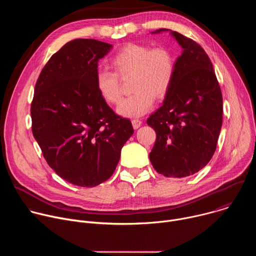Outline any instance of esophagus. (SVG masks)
<instances>
[{
    "label": "esophagus",
    "mask_w": 256,
    "mask_h": 256,
    "mask_svg": "<svg viewBox=\"0 0 256 256\" xmlns=\"http://www.w3.org/2000/svg\"><path fill=\"white\" fill-rule=\"evenodd\" d=\"M132 126H134V130H136V128H138L140 126V124H142V122H140V120H136V118H134V120H132Z\"/></svg>",
    "instance_id": "esophagus-1"
}]
</instances>
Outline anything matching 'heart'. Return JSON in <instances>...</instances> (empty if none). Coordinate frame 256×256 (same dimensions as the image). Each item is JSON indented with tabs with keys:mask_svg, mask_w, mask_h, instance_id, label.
<instances>
[{
	"mask_svg": "<svg viewBox=\"0 0 256 256\" xmlns=\"http://www.w3.org/2000/svg\"><path fill=\"white\" fill-rule=\"evenodd\" d=\"M114 72L100 70L96 74V88L110 104H118L122 97V81L130 79V96L122 101L118 112L128 118L142 116L149 112L155 98L163 100L170 92L176 70L173 52L164 46L151 48L144 44H126L110 58Z\"/></svg>",
	"mask_w": 256,
	"mask_h": 256,
	"instance_id": "obj_1",
	"label": "heart"
}]
</instances>
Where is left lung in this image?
Instances as JSON below:
<instances>
[{"label":"left lung","instance_id":"8db88e82","mask_svg":"<svg viewBox=\"0 0 256 256\" xmlns=\"http://www.w3.org/2000/svg\"><path fill=\"white\" fill-rule=\"evenodd\" d=\"M171 33L184 52L176 60L174 82L163 105L147 120L157 136L149 157L158 173L181 178L198 172L212 159L223 122V97L204 48Z\"/></svg>","mask_w":256,"mask_h":256}]
</instances>
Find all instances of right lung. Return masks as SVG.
I'll use <instances>...</instances> for the list:
<instances>
[{
  "instance_id": "add662e5",
  "label": "right lung",
  "mask_w": 256,
  "mask_h": 256,
  "mask_svg": "<svg viewBox=\"0 0 256 256\" xmlns=\"http://www.w3.org/2000/svg\"><path fill=\"white\" fill-rule=\"evenodd\" d=\"M112 44L75 40L54 54L36 81L32 134L48 164L70 184L93 188L114 174L134 134L96 88L98 60Z\"/></svg>"
}]
</instances>
